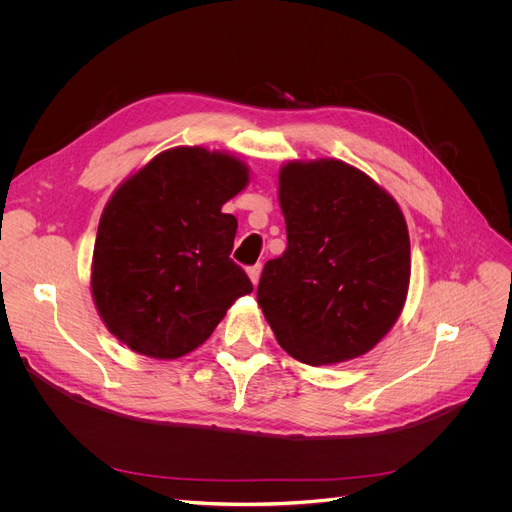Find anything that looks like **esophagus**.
Instances as JSON below:
<instances>
[{
	"label": "esophagus",
	"instance_id": "1",
	"mask_svg": "<svg viewBox=\"0 0 512 512\" xmlns=\"http://www.w3.org/2000/svg\"><path fill=\"white\" fill-rule=\"evenodd\" d=\"M261 263H257V265H251L249 270H247V274H249V278H251V282H253V286H257V282H259V278H261Z\"/></svg>",
	"mask_w": 512,
	"mask_h": 512
}]
</instances>
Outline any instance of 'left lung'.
<instances>
[{
    "label": "left lung",
    "instance_id": "8db88e82",
    "mask_svg": "<svg viewBox=\"0 0 512 512\" xmlns=\"http://www.w3.org/2000/svg\"><path fill=\"white\" fill-rule=\"evenodd\" d=\"M288 247L267 261L257 303L278 344L321 367L363 357L405 309L407 220L394 197L342 159H290L278 174Z\"/></svg>",
    "mask_w": 512,
    "mask_h": 512
}]
</instances>
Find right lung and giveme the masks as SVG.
Wrapping results in <instances>:
<instances>
[{"label":"right lung","instance_id":"1","mask_svg":"<svg viewBox=\"0 0 512 512\" xmlns=\"http://www.w3.org/2000/svg\"><path fill=\"white\" fill-rule=\"evenodd\" d=\"M249 180L238 155L180 145L151 157L105 203L91 297L132 353L164 361L193 353L253 292L230 259L238 222L222 211Z\"/></svg>","mask_w":512,"mask_h":512}]
</instances>
